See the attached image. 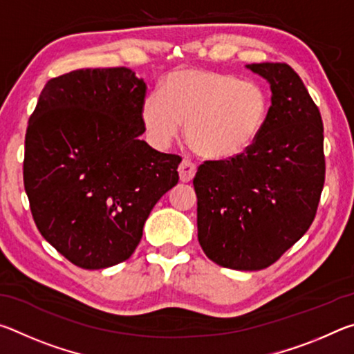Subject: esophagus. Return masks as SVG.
<instances>
[{
  "instance_id": "1",
  "label": "esophagus",
  "mask_w": 354,
  "mask_h": 354,
  "mask_svg": "<svg viewBox=\"0 0 354 354\" xmlns=\"http://www.w3.org/2000/svg\"><path fill=\"white\" fill-rule=\"evenodd\" d=\"M178 171H179V179H181L183 183H190L196 173V165L194 162H190L189 159H184L181 165H179Z\"/></svg>"
}]
</instances>
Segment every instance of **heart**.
Listing matches in <instances>:
<instances>
[{
  "instance_id": "heart-1",
  "label": "heart",
  "mask_w": 354,
  "mask_h": 354,
  "mask_svg": "<svg viewBox=\"0 0 354 354\" xmlns=\"http://www.w3.org/2000/svg\"><path fill=\"white\" fill-rule=\"evenodd\" d=\"M259 84L212 70H176L142 104V123L156 147H167L185 124V142L201 158L230 160L253 147L268 118Z\"/></svg>"
}]
</instances>
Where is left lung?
<instances>
[{
  "label": "left lung",
  "instance_id": "left-lung-1",
  "mask_svg": "<svg viewBox=\"0 0 354 354\" xmlns=\"http://www.w3.org/2000/svg\"><path fill=\"white\" fill-rule=\"evenodd\" d=\"M268 82L272 104L261 136L230 160L205 162L194 179L198 242L232 270H262L314 221L325 183L319 107L287 64L245 65Z\"/></svg>",
  "mask_w": 354,
  "mask_h": 354
}]
</instances>
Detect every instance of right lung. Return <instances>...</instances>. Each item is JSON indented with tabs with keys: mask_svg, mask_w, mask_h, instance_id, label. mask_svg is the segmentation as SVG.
Here are the masks:
<instances>
[{
	"mask_svg": "<svg viewBox=\"0 0 354 354\" xmlns=\"http://www.w3.org/2000/svg\"><path fill=\"white\" fill-rule=\"evenodd\" d=\"M145 91L127 67L75 70L45 84L29 118L23 179L34 221L81 268L127 261L178 184L181 158L140 139Z\"/></svg>",
	"mask_w": 354,
	"mask_h": 354,
	"instance_id": "obj_1",
	"label": "right lung"
}]
</instances>
